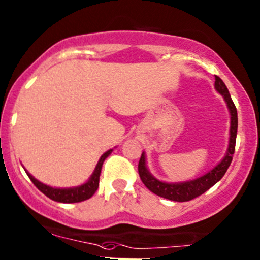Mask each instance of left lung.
I'll return each mask as SVG.
<instances>
[{
  "instance_id": "left-lung-1",
  "label": "left lung",
  "mask_w": 260,
  "mask_h": 260,
  "mask_svg": "<svg viewBox=\"0 0 260 260\" xmlns=\"http://www.w3.org/2000/svg\"><path fill=\"white\" fill-rule=\"evenodd\" d=\"M215 87L216 90L223 96L227 102L228 110L231 112V131H230V145H228V150L226 156L222 159L217 167L213 168L211 172L205 174L201 178L195 179L191 181L179 182V184H168V182H162L156 180L155 178L148 172L147 165H145V156L144 153H142L141 159L138 162V173L141 176V180L152 192L155 195L160 196V198L172 200V201L185 202L190 201V200L198 198L206 192L210 187H212L216 182L221 180L223 175L226 174L228 167L232 162L233 154H235L236 148V138H237V128H238V117H237V108L233 104L232 99H231L228 88L224 82L222 81L221 78L215 76Z\"/></svg>"
}]
</instances>
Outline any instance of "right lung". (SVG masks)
I'll return each mask as SVG.
<instances>
[{
    "mask_svg": "<svg viewBox=\"0 0 260 260\" xmlns=\"http://www.w3.org/2000/svg\"><path fill=\"white\" fill-rule=\"evenodd\" d=\"M112 149L107 150L104 155L100 158V160L96 165V169L91 175L90 180L86 184L81 185L78 187H71V189H55V187H50L48 185L42 184L37 179H34L29 173H27V175L29 176L30 181L38 187V190H41L45 196L54 200V201L58 202H64V204H74V202H81L85 200L90 199L93 193L96 192V190L99 189V182H100V174H101V168L104 164L105 159L110 155Z\"/></svg>",
    "mask_w": 260,
    "mask_h": 260,
    "instance_id": "right-lung-1",
    "label": "right lung"
}]
</instances>
